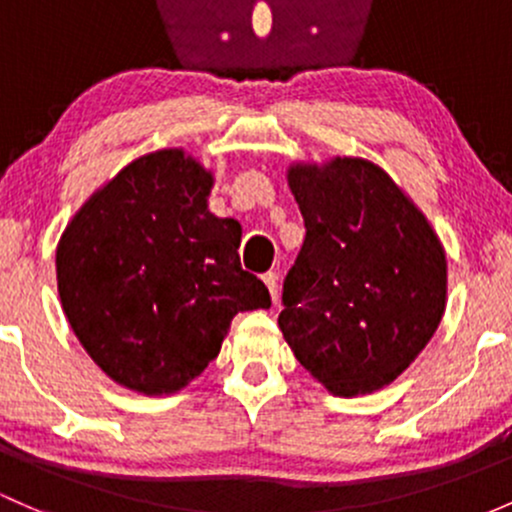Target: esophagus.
Returning a JSON list of instances; mask_svg holds the SVG:
<instances>
[{
    "label": "esophagus",
    "instance_id": "obj_1",
    "mask_svg": "<svg viewBox=\"0 0 512 512\" xmlns=\"http://www.w3.org/2000/svg\"><path fill=\"white\" fill-rule=\"evenodd\" d=\"M263 283H266V288H268V293H271V300H273V305H278V273H266V276H263Z\"/></svg>",
    "mask_w": 512,
    "mask_h": 512
}]
</instances>
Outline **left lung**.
Returning a JSON list of instances; mask_svg holds the SVG:
<instances>
[{"mask_svg": "<svg viewBox=\"0 0 512 512\" xmlns=\"http://www.w3.org/2000/svg\"><path fill=\"white\" fill-rule=\"evenodd\" d=\"M305 241L283 280L278 327L329 393L388 386L447 305V258L425 214L364 158L293 166Z\"/></svg>", "mask_w": 512, "mask_h": 512, "instance_id": "8db88e82", "label": "left lung"}]
</instances>
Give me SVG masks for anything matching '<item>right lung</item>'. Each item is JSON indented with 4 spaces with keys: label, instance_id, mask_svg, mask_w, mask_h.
Here are the masks:
<instances>
[{
    "label": "right lung",
    "instance_id": "obj_1",
    "mask_svg": "<svg viewBox=\"0 0 512 512\" xmlns=\"http://www.w3.org/2000/svg\"><path fill=\"white\" fill-rule=\"evenodd\" d=\"M212 173L178 148L119 170L65 227L58 293L75 337L119 386L175 393L217 359L236 312L271 307L239 261L241 224L207 210Z\"/></svg>",
    "mask_w": 512,
    "mask_h": 512
}]
</instances>
